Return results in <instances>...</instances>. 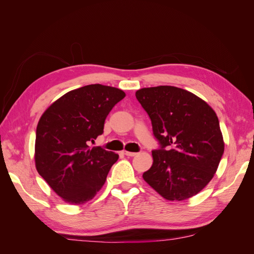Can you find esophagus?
<instances>
[{"instance_id": "obj_1", "label": "esophagus", "mask_w": 254, "mask_h": 254, "mask_svg": "<svg viewBox=\"0 0 254 254\" xmlns=\"http://www.w3.org/2000/svg\"><path fill=\"white\" fill-rule=\"evenodd\" d=\"M124 155L127 157H134L136 155V152H131V151H124Z\"/></svg>"}]
</instances>
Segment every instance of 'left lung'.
<instances>
[{"instance_id": "8db88e82", "label": "left lung", "mask_w": 254, "mask_h": 254, "mask_svg": "<svg viewBox=\"0 0 254 254\" xmlns=\"http://www.w3.org/2000/svg\"><path fill=\"white\" fill-rule=\"evenodd\" d=\"M135 97L147 112L159 143L144 180L167 200L198 194L224 155L216 113L195 94L172 86L137 90Z\"/></svg>"}]
</instances>
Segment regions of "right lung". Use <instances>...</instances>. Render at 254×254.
Wrapping results in <instances>:
<instances>
[{
	"mask_svg": "<svg viewBox=\"0 0 254 254\" xmlns=\"http://www.w3.org/2000/svg\"><path fill=\"white\" fill-rule=\"evenodd\" d=\"M124 97L120 89L89 84L67 92L42 114L36 131V167L64 201L82 204L104 186L119 155L89 144L103 134L107 115Z\"/></svg>",
	"mask_w": 254,
	"mask_h": 254,
	"instance_id": "1",
	"label": "right lung"
}]
</instances>
